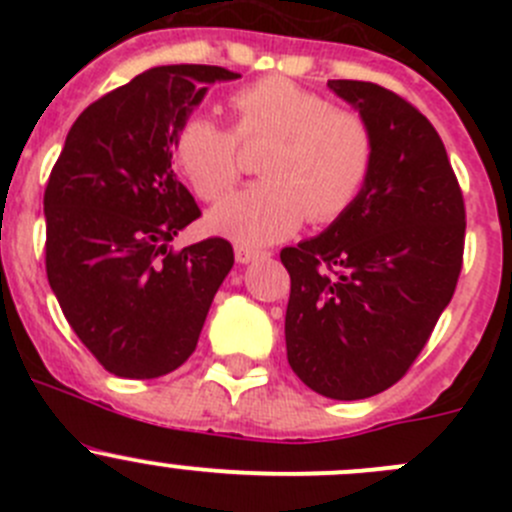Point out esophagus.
Segmentation results:
<instances>
[{"label": "esophagus", "mask_w": 512, "mask_h": 512, "mask_svg": "<svg viewBox=\"0 0 512 512\" xmlns=\"http://www.w3.org/2000/svg\"><path fill=\"white\" fill-rule=\"evenodd\" d=\"M267 255H270L267 250H255V247L235 245V257H237V262H242V265H247V262H252V260H260V257H267Z\"/></svg>", "instance_id": "1"}]
</instances>
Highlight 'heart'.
Segmentation results:
<instances>
[{
	"instance_id": "b5f03b06",
	"label": "heart",
	"mask_w": 512,
	"mask_h": 512,
	"mask_svg": "<svg viewBox=\"0 0 512 512\" xmlns=\"http://www.w3.org/2000/svg\"><path fill=\"white\" fill-rule=\"evenodd\" d=\"M232 128L205 113L178 123L170 153L178 173L205 203L225 198L242 173V146L267 148L265 180L210 210L208 225L240 245L292 235L302 220L327 225L356 203L376 158L364 113L287 79L262 76L227 96Z\"/></svg>"
}]
</instances>
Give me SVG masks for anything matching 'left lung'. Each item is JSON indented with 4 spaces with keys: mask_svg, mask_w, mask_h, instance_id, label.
<instances>
[{
    "mask_svg": "<svg viewBox=\"0 0 512 512\" xmlns=\"http://www.w3.org/2000/svg\"><path fill=\"white\" fill-rule=\"evenodd\" d=\"M329 89L371 123L376 158L342 218L280 252L287 361L317 394L356 401L404 379L431 339L461 275L466 203L441 136L414 103L369 81Z\"/></svg>",
    "mask_w": 512,
    "mask_h": 512,
    "instance_id": "8db88e82",
    "label": "left lung"
}]
</instances>
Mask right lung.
Masks as SVG:
<instances>
[{"mask_svg":"<svg viewBox=\"0 0 512 512\" xmlns=\"http://www.w3.org/2000/svg\"><path fill=\"white\" fill-rule=\"evenodd\" d=\"M223 66H156L84 108L44 190L46 277L66 322L123 379L170 374L198 347L235 255L225 237L173 250L200 218L170 141Z\"/></svg>","mask_w":512,"mask_h":512,"instance_id":"1","label":"right lung"}]
</instances>
